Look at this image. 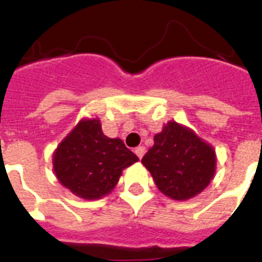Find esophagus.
<instances>
[{
	"label": "esophagus",
	"instance_id": "obj_1",
	"mask_svg": "<svg viewBox=\"0 0 262 262\" xmlns=\"http://www.w3.org/2000/svg\"><path fill=\"white\" fill-rule=\"evenodd\" d=\"M135 154L137 156H139L140 159H141V158H143V156H144V154H145V148H144V147H137L135 149Z\"/></svg>",
	"mask_w": 262,
	"mask_h": 262
}]
</instances>
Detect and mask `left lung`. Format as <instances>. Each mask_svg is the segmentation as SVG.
I'll return each instance as SVG.
<instances>
[{
    "label": "left lung",
    "mask_w": 262,
    "mask_h": 262,
    "mask_svg": "<svg viewBox=\"0 0 262 262\" xmlns=\"http://www.w3.org/2000/svg\"><path fill=\"white\" fill-rule=\"evenodd\" d=\"M156 186L172 200H189L211 183L216 170L215 149L189 127L170 121L155 135L141 159Z\"/></svg>",
    "instance_id": "1"
}]
</instances>
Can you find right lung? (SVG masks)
Wrapping results in <instances>:
<instances>
[{"label":"right lung","mask_w":262,"mask_h":262,"mask_svg":"<svg viewBox=\"0 0 262 262\" xmlns=\"http://www.w3.org/2000/svg\"><path fill=\"white\" fill-rule=\"evenodd\" d=\"M139 158L121 139L103 135L98 118L81 119L59 143L53 167L62 186L85 200L108 194L118 183L122 170Z\"/></svg>","instance_id":"right-lung-1"}]
</instances>
